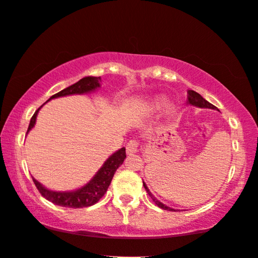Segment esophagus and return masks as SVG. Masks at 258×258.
Returning a JSON list of instances; mask_svg holds the SVG:
<instances>
[{
	"mask_svg": "<svg viewBox=\"0 0 258 258\" xmlns=\"http://www.w3.org/2000/svg\"><path fill=\"white\" fill-rule=\"evenodd\" d=\"M126 152L127 154H135L138 152V142L137 140H131L126 145Z\"/></svg>",
	"mask_w": 258,
	"mask_h": 258,
	"instance_id": "1",
	"label": "esophagus"
}]
</instances>
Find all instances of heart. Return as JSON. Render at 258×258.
Segmentation results:
<instances>
[{
  "label": "heart",
  "mask_w": 258,
  "mask_h": 258,
  "mask_svg": "<svg viewBox=\"0 0 258 258\" xmlns=\"http://www.w3.org/2000/svg\"><path fill=\"white\" fill-rule=\"evenodd\" d=\"M165 106H166V98L164 97V95H158L153 99L152 101L150 102L149 105V111L150 112H159L163 109ZM177 112V106L174 104H169L166 106V113L167 115L172 116L174 115V113Z\"/></svg>",
  "instance_id": "heart-1"
}]
</instances>
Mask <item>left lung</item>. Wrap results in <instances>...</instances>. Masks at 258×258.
<instances>
[{"label": "left lung", "instance_id": "1", "mask_svg": "<svg viewBox=\"0 0 258 258\" xmlns=\"http://www.w3.org/2000/svg\"><path fill=\"white\" fill-rule=\"evenodd\" d=\"M187 105L195 106V107H198V108H210V109H217V111H218V108L216 107V106H214L212 104H210V102H209V101L205 100V99L202 97L201 94H198L197 92H195V91H188L187 92ZM143 184H144V187H145L146 192H147V194H149L150 197L152 198V201L158 205V207H159L160 209H164V210L176 211V210H174V209L167 207V205H165V204L161 203V202L158 201V199L154 197L152 194H151V191L149 190V187H147V185L144 183V181H143Z\"/></svg>", "mask_w": 258, "mask_h": 258}]
</instances>
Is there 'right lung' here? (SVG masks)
<instances>
[{"instance_id": "add662e5", "label": "right lung", "mask_w": 258, "mask_h": 258, "mask_svg": "<svg viewBox=\"0 0 258 258\" xmlns=\"http://www.w3.org/2000/svg\"><path fill=\"white\" fill-rule=\"evenodd\" d=\"M100 77H85L82 78L81 80L75 82L74 85L70 86V87L62 89L59 93L51 95V97L48 99V101L51 100V99L60 98V97H67V95H74V94H86L91 93V92H94L95 89L100 88ZM46 104V102H44ZM43 104V105H44ZM42 105V106H43ZM41 106V107H42ZM40 107V108H41ZM40 108L34 113L29 122L28 131H27V135L30 130L35 126L36 122V116L37 113H39ZM126 158V151L125 147H121V149L115 151L114 153L111 154L102 166L97 171V173L94 174L93 178L86 183L84 186L77 188V190L72 191H53L43 186L42 184L39 183L35 178H33L34 184L37 187V190L40 191V194L43 196L44 198L48 199V201L51 202V203L60 205V207H67V208H73V209H79V208H87L91 207V205H94L98 203L99 199H100L102 196L106 194L107 188L111 184L112 178L114 176L115 171L118 167L123 163Z\"/></svg>"}]
</instances>
